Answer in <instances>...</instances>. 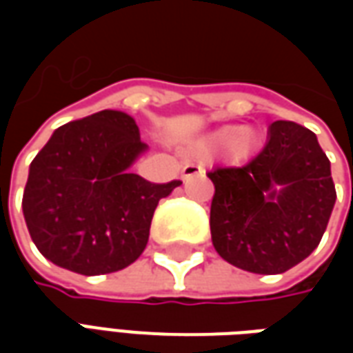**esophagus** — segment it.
<instances>
[{"label": "esophagus", "instance_id": "1", "mask_svg": "<svg viewBox=\"0 0 353 353\" xmlns=\"http://www.w3.org/2000/svg\"><path fill=\"white\" fill-rule=\"evenodd\" d=\"M202 172H204L202 166L194 164V162H189V164H185L183 170H181V176H183V179H191V177L194 176H200Z\"/></svg>", "mask_w": 353, "mask_h": 353}]
</instances>
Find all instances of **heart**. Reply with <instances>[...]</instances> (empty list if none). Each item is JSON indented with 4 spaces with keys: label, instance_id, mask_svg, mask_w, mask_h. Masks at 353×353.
<instances>
[{
    "label": "heart",
    "instance_id": "1",
    "mask_svg": "<svg viewBox=\"0 0 353 353\" xmlns=\"http://www.w3.org/2000/svg\"><path fill=\"white\" fill-rule=\"evenodd\" d=\"M253 139L252 132L250 130H240V128H223L217 134L212 136L210 139V147H219V149H227L232 147V151L238 157H245L253 149Z\"/></svg>",
    "mask_w": 353,
    "mask_h": 353
}]
</instances>
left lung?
<instances>
[{
	"instance_id": "left-lung-1",
	"label": "left lung",
	"mask_w": 353,
	"mask_h": 353,
	"mask_svg": "<svg viewBox=\"0 0 353 353\" xmlns=\"http://www.w3.org/2000/svg\"><path fill=\"white\" fill-rule=\"evenodd\" d=\"M215 187L210 230L215 252L255 274H281L310 255L327 229L336 191L316 134L291 121L244 166L208 172ZM280 184L282 191L273 187Z\"/></svg>"
}]
</instances>
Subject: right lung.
Here are the masks:
<instances>
[{"mask_svg":"<svg viewBox=\"0 0 353 353\" xmlns=\"http://www.w3.org/2000/svg\"><path fill=\"white\" fill-rule=\"evenodd\" d=\"M145 147L136 121L111 109L54 130L30 164L22 196L30 236L47 259L98 276L143 253L159 200L181 185L128 172Z\"/></svg>","mask_w":353,"mask_h":353,"instance_id":"add662e5","label":"right lung"}]
</instances>
